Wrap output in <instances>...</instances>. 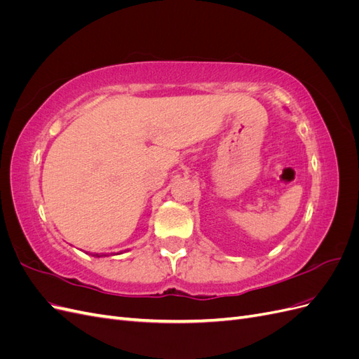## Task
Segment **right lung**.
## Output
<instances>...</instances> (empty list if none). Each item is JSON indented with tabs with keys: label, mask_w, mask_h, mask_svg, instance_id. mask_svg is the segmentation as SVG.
<instances>
[{
	"label": "right lung",
	"mask_w": 359,
	"mask_h": 359,
	"mask_svg": "<svg viewBox=\"0 0 359 359\" xmlns=\"http://www.w3.org/2000/svg\"><path fill=\"white\" fill-rule=\"evenodd\" d=\"M111 255H114V253H111ZM116 255H119V253H116ZM93 256H95V257H103V256H107V255H99V253H95V255H93Z\"/></svg>",
	"instance_id": "right-lung-1"
}]
</instances>
